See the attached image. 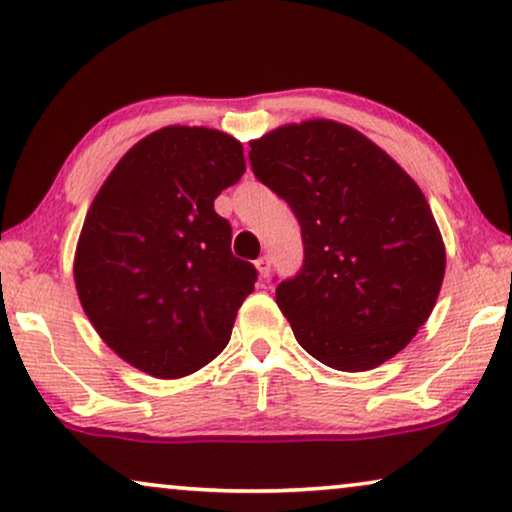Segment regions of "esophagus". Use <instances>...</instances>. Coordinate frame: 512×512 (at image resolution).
I'll return each mask as SVG.
<instances>
[{
	"mask_svg": "<svg viewBox=\"0 0 512 512\" xmlns=\"http://www.w3.org/2000/svg\"><path fill=\"white\" fill-rule=\"evenodd\" d=\"M256 268H258V274H261V277L265 279V277H270V272H272V258L265 254V256H261L256 261Z\"/></svg>",
	"mask_w": 512,
	"mask_h": 512,
	"instance_id": "1",
	"label": "esophagus"
}]
</instances>
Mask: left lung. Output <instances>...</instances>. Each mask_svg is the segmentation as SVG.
Listing matches in <instances>:
<instances>
[{
    "label": "left lung",
    "mask_w": 512,
    "mask_h": 512,
    "mask_svg": "<svg viewBox=\"0 0 512 512\" xmlns=\"http://www.w3.org/2000/svg\"><path fill=\"white\" fill-rule=\"evenodd\" d=\"M256 180L291 207L302 268L277 286L298 344L365 372L397 355L432 314L446 249L418 184L351 127L311 120L254 140Z\"/></svg>",
    "instance_id": "obj_1"
}]
</instances>
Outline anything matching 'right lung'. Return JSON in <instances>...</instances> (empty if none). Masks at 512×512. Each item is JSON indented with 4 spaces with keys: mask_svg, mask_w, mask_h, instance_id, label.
<instances>
[{
    "mask_svg": "<svg viewBox=\"0 0 512 512\" xmlns=\"http://www.w3.org/2000/svg\"><path fill=\"white\" fill-rule=\"evenodd\" d=\"M244 173L242 145L166 127L120 159L85 217L76 288L103 342L143 372L180 379L224 351L258 272L233 256L214 198Z\"/></svg>",
    "mask_w": 512,
    "mask_h": 512,
    "instance_id": "1",
    "label": "right lung"
}]
</instances>
